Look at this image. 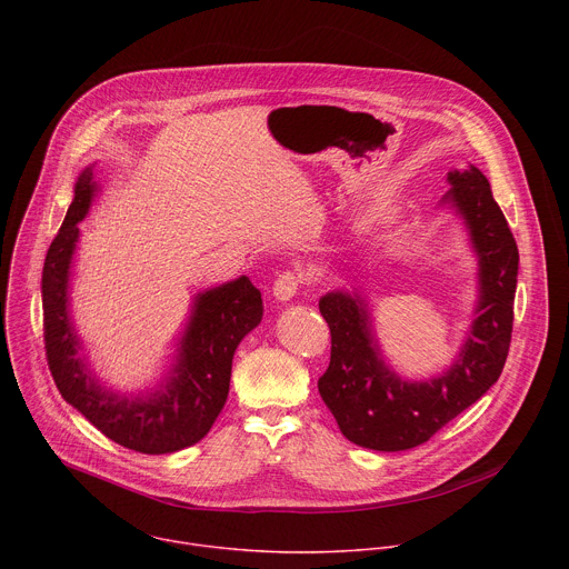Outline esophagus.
Here are the masks:
<instances>
[{
  "label": "esophagus",
  "mask_w": 569,
  "mask_h": 569,
  "mask_svg": "<svg viewBox=\"0 0 569 569\" xmlns=\"http://www.w3.org/2000/svg\"><path fill=\"white\" fill-rule=\"evenodd\" d=\"M301 281H303V277L299 272H283V274H279L274 286H272L274 299L277 301H290L299 292Z\"/></svg>",
  "instance_id": "esophagus-1"
}]
</instances>
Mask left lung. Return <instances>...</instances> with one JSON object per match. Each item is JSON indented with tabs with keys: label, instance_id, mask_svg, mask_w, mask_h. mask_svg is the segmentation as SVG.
I'll use <instances>...</instances> for the list:
<instances>
[{
	"label": "left lung",
	"instance_id": "obj_1",
	"mask_svg": "<svg viewBox=\"0 0 569 569\" xmlns=\"http://www.w3.org/2000/svg\"><path fill=\"white\" fill-rule=\"evenodd\" d=\"M446 180L450 191L439 207L461 218L477 257L475 317L448 369L408 380L385 360L369 303L358 290H331L319 299L331 329V365L317 387L342 435L369 450L398 452L426 443L498 382L509 356L520 261L516 238L477 167L452 169Z\"/></svg>",
	"mask_w": 569,
	"mask_h": 569
}]
</instances>
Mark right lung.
Instances as JSON below:
<instances>
[{
	"label": "right lung",
	"mask_w": 569,
	"mask_h": 569,
	"mask_svg": "<svg viewBox=\"0 0 569 569\" xmlns=\"http://www.w3.org/2000/svg\"><path fill=\"white\" fill-rule=\"evenodd\" d=\"M101 184L94 164L80 171L73 200L42 268L44 349L62 398L114 443L143 455L178 452L198 443L224 408L231 360L263 319V299L248 277L207 288L193 297L171 365L139 391H119L99 380L71 319V268L78 222L92 209Z\"/></svg>",
	"instance_id": "add662e5"
}]
</instances>
